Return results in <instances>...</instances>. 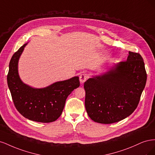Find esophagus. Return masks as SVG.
I'll list each match as a JSON object with an SVG mask.
<instances>
[{
	"label": "esophagus",
	"instance_id": "esophagus-1",
	"mask_svg": "<svg viewBox=\"0 0 155 155\" xmlns=\"http://www.w3.org/2000/svg\"><path fill=\"white\" fill-rule=\"evenodd\" d=\"M87 78H88V74H86V73L81 74L80 76H79V81H80V82L81 83H83L87 80Z\"/></svg>",
	"mask_w": 155,
	"mask_h": 155
}]
</instances>
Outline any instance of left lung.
Listing matches in <instances>:
<instances>
[{"label": "left lung", "instance_id": "8db88e82", "mask_svg": "<svg viewBox=\"0 0 155 155\" xmlns=\"http://www.w3.org/2000/svg\"><path fill=\"white\" fill-rule=\"evenodd\" d=\"M146 81L141 55L129 51L125 61L84 83L88 116L95 122L104 124L125 119L137 109Z\"/></svg>", "mask_w": 155, "mask_h": 155}]
</instances>
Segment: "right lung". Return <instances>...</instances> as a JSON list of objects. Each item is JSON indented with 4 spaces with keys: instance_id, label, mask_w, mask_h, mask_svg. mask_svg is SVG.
Listing matches in <instances>:
<instances>
[{
    "instance_id": "add662e5",
    "label": "right lung",
    "mask_w": 155,
    "mask_h": 155,
    "mask_svg": "<svg viewBox=\"0 0 155 155\" xmlns=\"http://www.w3.org/2000/svg\"><path fill=\"white\" fill-rule=\"evenodd\" d=\"M26 45L13 55L9 64L7 81L13 104L27 119L37 122H52L62 114L68 95L79 87V77L55 82L42 88L27 85L21 81L18 72V59Z\"/></svg>"
}]
</instances>
